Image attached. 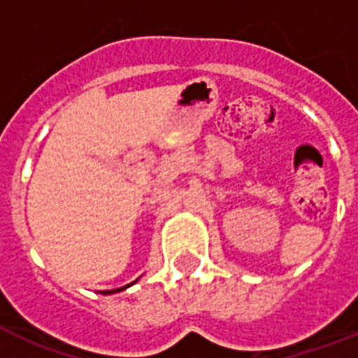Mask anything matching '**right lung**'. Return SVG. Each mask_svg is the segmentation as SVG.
I'll return each mask as SVG.
<instances>
[{
  "mask_svg": "<svg viewBox=\"0 0 358 358\" xmlns=\"http://www.w3.org/2000/svg\"><path fill=\"white\" fill-rule=\"evenodd\" d=\"M134 282H137V280H134ZM134 282H131V284H134ZM131 284H128V286H122V288H117V289H103V292H100V294H103V295H109V294H117V292H122V289L129 288V286H131Z\"/></svg>",
  "mask_w": 358,
  "mask_h": 358,
  "instance_id": "obj_1",
  "label": "right lung"
}]
</instances>
